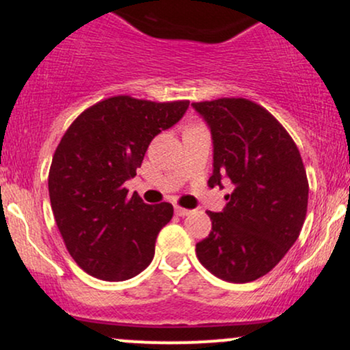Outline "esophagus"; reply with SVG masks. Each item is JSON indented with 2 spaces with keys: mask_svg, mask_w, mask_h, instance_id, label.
<instances>
[{
  "mask_svg": "<svg viewBox=\"0 0 350 350\" xmlns=\"http://www.w3.org/2000/svg\"><path fill=\"white\" fill-rule=\"evenodd\" d=\"M174 212H176V215H179V217H186V215L191 214L192 211H189V208H184V207L176 206V207H174Z\"/></svg>",
  "mask_w": 350,
  "mask_h": 350,
  "instance_id": "34e87169",
  "label": "esophagus"
}]
</instances>
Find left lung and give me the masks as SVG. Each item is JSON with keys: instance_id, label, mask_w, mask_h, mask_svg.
<instances>
[{"instance_id": "obj_1", "label": "left lung", "mask_w": 350, "mask_h": 350, "mask_svg": "<svg viewBox=\"0 0 350 350\" xmlns=\"http://www.w3.org/2000/svg\"><path fill=\"white\" fill-rule=\"evenodd\" d=\"M214 143L208 186L228 179L234 192L222 212H207L208 237L196 245L199 262L230 283L271 271L299 237L309 184L299 150L278 120L247 98L192 103Z\"/></svg>"}]
</instances>
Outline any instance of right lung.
<instances>
[{
    "mask_svg": "<svg viewBox=\"0 0 350 350\" xmlns=\"http://www.w3.org/2000/svg\"><path fill=\"white\" fill-rule=\"evenodd\" d=\"M187 108V100L118 95L87 108L64 133L49 170L51 207L67 250L88 275L124 281L151 263L174 208L128 196L124 180L136 176L151 139Z\"/></svg>",
    "mask_w": 350,
    "mask_h": 350,
    "instance_id": "add662e5",
    "label": "right lung"
}]
</instances>
